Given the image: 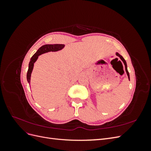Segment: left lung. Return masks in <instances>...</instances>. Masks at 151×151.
Masks as SVG:
<instances>
[{
    "label": "left lung",
    "instance_id": "8db88e82",
    "mask_svg": "<svg viewBox=\"0 0 151 151\" xmlns=\"http://www.w3.org/2000/svg\"><path fill=\"white\" fill-rule=\"evenodd\" d=\"M116 55L117 56H118L120 58V59L121 60L123 61V63H124V65H125V70H126V72H127V76H128V77H129V79L130 80V76H129V72H128V70H127V63H126V61L125 60V59L123 58V57L122 56H121L120 54H118V53H116Z\"/></svg>",
    "mask_w": 151,
    "mask_h": 151
}]
</instances>
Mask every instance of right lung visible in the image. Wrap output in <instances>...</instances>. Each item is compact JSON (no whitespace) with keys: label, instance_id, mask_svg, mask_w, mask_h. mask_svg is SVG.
<instances>
[{"label":"right lung","instance_id":"add662e5","mask_svg":"<svg viewBox=\"0 0 151 151\" xmlns=\"http://www.w3.org/2000/svg\"><path fill=\"white\" fill-rule=\"evenodd\" d=\"M64 47V45L62 44H54V45H45L41 47L36 52L33 57H31L29 63V67H28V70L27 72V80L28 82L30 83V79H31V74L32 70H33V68L34 67V63L37 60V58L39 55H42L43 53L49 52H55L58 51V50H60Z\"/></svg>","mask_w":151,"mask_h":151}]
</instances>
